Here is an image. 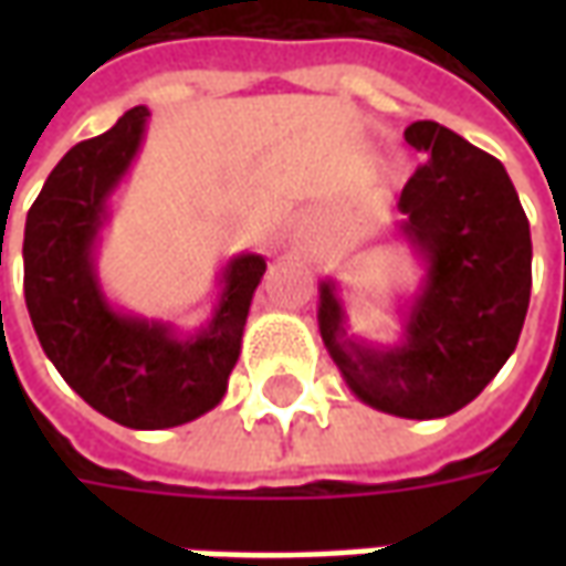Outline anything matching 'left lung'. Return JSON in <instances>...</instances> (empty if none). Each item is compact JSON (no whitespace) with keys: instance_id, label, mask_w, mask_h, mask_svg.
<instances>
[{"instance_id":"left-lung-1","label":"left lung","mask_w":566,"mask_h":566,"mask_svg":"<svg viewBox=\"0 0 566 566\" xmlns=\"http://www.w3.org/2000/svg\"><path fill=\"white\" fill-rule=\"evenodd\" d=\"M427 160L397 209L427 263L403 343L373 348L345 336L336 284L321 282L318 327L345 385L373 409L446 418L475 400L522 336L531 303V223L497 157L437 120L406 127Z\"/></svg>"}]
</instances>
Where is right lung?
<instances>
[{"label": "right lung", "instance_id": "1", "mask_svg": "<svg viewBox=\"0 0 566 566\" xmlns=\"http://www.w3.org/2000/svg\"><path fill=\"white\" fill-rule=\"evenodd\" d=\"M145 120V105L129 108L108 133L78 142L48 175L23 230V296L44 355L81 400L117 424L163 430L221 403L266 260H230L209 327L187 339L175 336L172 324L108 306L93 248L108 197L139 154Z\"/></svg>", "mask_w": 566, "mask_h": 566}]
</instances>
